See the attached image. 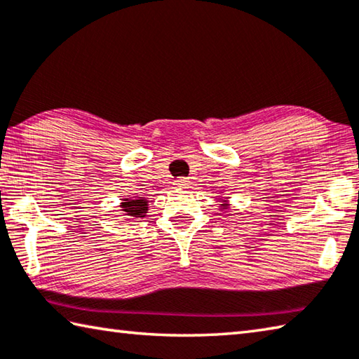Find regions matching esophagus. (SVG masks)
Segmentation results:
<instances>
[{
    "label": "esophagus",
    "mask_w": 359,
    "mask_h": 359,
    "mask_svg": "<svg viewBox=\"0 0 359 359\" xmlns=\"http://www.w3.org/2000/svg\"><path fill=\"white\" fill-rule=\"evenodd\" d=\"M174 185L177 188H187V187H190V180H188L187 177H179L177 180H175Z\"/></svg>",
    "instance_id": "1"
}]
</instances>
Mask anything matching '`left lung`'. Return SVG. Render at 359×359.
Masks as SVG:
<instances>
[{"label": "left lung", "instance_id": "8db88e82", "mask_svg": "<svg viewBox=\"0 0 359 359\" xmlns=\"http://www.w3.org/2000/svg\"><path fill=\"white\" fill-rule=\"evenodd\" d=\"M221 199V204H219V210H226L227 207H229V202H227V198H219Z\"/></svg>", "mask_w": 359, "mask_h": 359}]
</instances>
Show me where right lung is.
<instances>
[{"label":"right lung","mask_w":359,"mask_h":359,"mask_svg":"<svg viewBox=\"0 0 359 359\" xmlns=\"http://www.w3.org/2000/svg\"><path fill=\"white\" fill-rule=\"evenodd\" d=\"M121 210L126 213V219L144 218L149 210V201L146 198H126L121 202Z\"/></svg>","instance_id":"obj_1"}]
</instances>
